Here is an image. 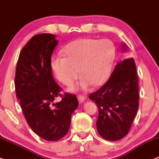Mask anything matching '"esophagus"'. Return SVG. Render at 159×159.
Wrapping results in <instances>:
<instances>
[{
    "label": "esophagus",
    "mask_w": 159,
    "mask_h": 159,
    "mask_svg": "<svg viewBox=\"0 0 159 159\" xmlns=\"http://www.w3.org/2000/svg\"><path fill=\"white\" fill-rule=\"evenodd\" d=\"M78 102H79L80 103H81V102H83L84 101L85 97H84L83 95H79L78 97Z\"/></svg>",
    "instance_id": "1"
}]
</instances>
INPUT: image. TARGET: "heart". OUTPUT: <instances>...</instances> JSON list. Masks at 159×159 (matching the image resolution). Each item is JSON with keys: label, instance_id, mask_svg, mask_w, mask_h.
Segmentation results:
<instances>
[{"label": "heart", "instance_id": "b5f03b06", "mask_svg": "<svg viewBox=\"0 0 159 159\" xmlns=\"http://www.w3.org/2000/svg\"><path fill=\"white\" fill-rule=\"evenodd\" d=\"M62 55H57L51 60V69L56 78L62 84L70 85L78 78L81 81L69 89L86 90L93 84H104L110 76L116 59V48L110 40H97L84 38L68 43Z\"/></svg>", "mask_w": 159, "mask_h": 159}]
</instances>
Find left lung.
Instances as JSON below:
<instances>
[{"label": "left lung", "instance_id": "8db88e82", "mask_svg": "<svg viewBox=\"0 0 159 159\" xmlns=\"http://www.w3.org/2000/svg\"><path fill=\"white\" fill-rule=\"evenodd\" d=\"M121 51L128 48L122 43ZM138 75L133 58L120 61L103 86L89 95L97 104V131L103 139H121L127 135L139 107Z\"/></svg>", "mask_w": 159, "mask_h": 159}]
</instances>
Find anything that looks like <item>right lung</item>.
<instances>
[{"label":"right lung","mask_w":159,"mask_h":159,"mask_svg":"<svg viewBox=\"0 0 159 159\" xmlns=\"http://www.w3.org/2000/svg\"><path fill=\"white\" fill-rule=\"evenodd\" d=\"M57 44L53 34L33 36L21 50L16 69V93L26 121L48 141L59 140L69 132L71 114L78 106L76 96L67 93L60 102H53L62 90L50 65Z\"/></svg>","instance_id":"right-lung-1"}]
</instances>
